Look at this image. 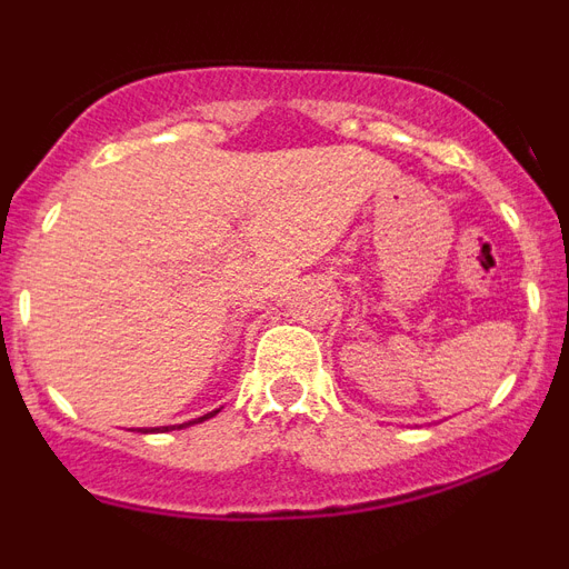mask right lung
<instances>
[{
    "label": "right lung",
    "mask_w": 569,
    "mask_h": 569,
    "mask_svg": "<svg viewBox=\"0 0 569 569\" xmlns=\"http://www.w3.org/2000/svg\"><path fill=\"white\" fill-rule=\"evenodd\" d=\"M219 413V410H213V413H208V416H202V419H193V421H184V425H179V427H188V425H199V421H204V419H213V416ZM164 430H168V427H164ZM144 433H148V430H144Z\"/></svg>",
    "instance_id": "add662e5"
}]
</instances>
